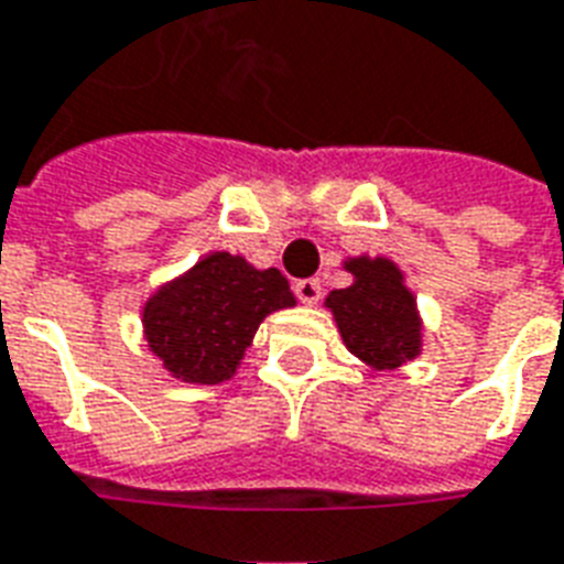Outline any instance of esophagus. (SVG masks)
<instances>
[{"label":"esophagus","instance_id":"1","mask_svg":"<svg viewBox=\"0 0 564 564\" xmlns=\"http://www.w3.org/2000/svg\"><path fill=\"white\" fill-rule=\"evenodd\" d=\"M294 294L300 297V303L315 306L317 300H321V282L317 279H300L297 285H294Z\"/></svg>","mask_w":564,"mask_h":564}]
</instances>
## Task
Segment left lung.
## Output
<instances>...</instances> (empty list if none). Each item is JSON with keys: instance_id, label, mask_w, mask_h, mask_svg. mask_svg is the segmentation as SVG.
Returning a JSON list of instances; mask_svg holds the SVG:
<instances>
[{"instance_id": "obj_1", "label": "left lung", "mask_w": 564, "mask_h": 564, "mask_svg": "<svg viewBox=\"0 0 564 564\" xmlns=\"http://www.w3.org/2000/svg\"><path fill=\"white\" fill-rule=\"evenodd\" d=\"M354 282L329 291L324 306L333 312L345 347L375 371H392L422 354V315L404 270L387 256L347 258Z\"/></svg>"}]
</instances>
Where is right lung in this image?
Listing matches in <instances>:
<instances>
[{"instance_id": "1", "label": "right lung", "mask_w": 564, "mask_h": 564, "mask_svg": "<svg viewBox=\"0 0 564 564\" xmlns=\"http://www.w3.org/2000/svg\"><path fill=\"white\" fill-rule=\"evenodd\" d=\"M291 306L297 297L276 267L219 249L142 303V336L172 378L214 387L235 378L261 321Z\"/></svg>"}]
</instances>
